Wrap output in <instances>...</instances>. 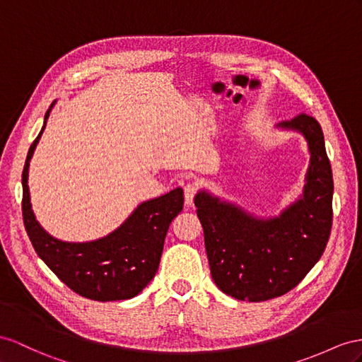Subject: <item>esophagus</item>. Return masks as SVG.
I'll return each instance as SVG.
<instances>
[{"label":"esophagus","mask_w":362,"mask_h":362,"mask_svg":"<svg viewBox=\"0 0 362 362\" xmlns=\"http://www.w3.org/2000/svg\"><path fill=\"white\" fill-rule=\"evenodd\" d=\"M183 191H185V203H187V206H191L194 203V197H196L199 189L194 183H188V185H185Z\"/></svg>","instance_id":"1"}]
</instances>
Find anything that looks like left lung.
Returning a JSON list of instances; mask_svg holds the SVG:
<instances>
[{
    "mask_svg": "<svg viewBox=\"0 0 362 362\" xmlns=\"http://www.w3.org/2000/svg\"><path fill=\"white\" fill-rule=\"evenodd\" d=\"M303 133L310 166L303 199L280 217L260 220L240 208L196 196L212 280L221 292L242 301H267L292 291L327 246L333 209V177L318 120L300 113L280 124Z\"/></svg>",
    "mask_w": 362,
    "mask_h": 362,
    "instance_id": "1",
    "label": "left lung"
}]
</instances>
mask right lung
Returning <instances> with one entry per match:
<instances>
[{
  "mask_svg": "<svg viewBox=\"0 0 362 362\" xmlns=\"http://www.w3.org/2000/svg\"><path fill=\"white\" fill-rule=\"evenodd\" d=\"M50 108L41 133L30 145L23 170V220L27 235L41 260L73 292L95 301L133 298L157 272L166 233L183 209V189L177 188L142 203L122 226L96 242L66 243L53 238L33 216L27 185L29 162L47 124Z\"/></svg>",
  "mask_w": 362,
  "mask_h": 362,
  "instance_id": "right-lung-1",
  "label": "right lung"
}]
</instances>
